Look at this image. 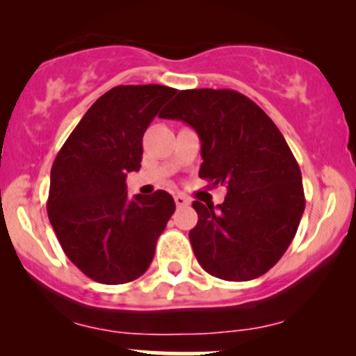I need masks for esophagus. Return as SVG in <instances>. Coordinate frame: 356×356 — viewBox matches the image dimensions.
<instances>
[{
  "mask_svg": "<svg viewBox=\"0 0 356 356\" xmlns=\"http://www.w3.org/2000/svg\"><path fill=\"white\" fill-rule=\"evenodd\" d=\"M174 201H175V204H177L179 207L189 206V204H191V199L186 197V195H184V194H175L174 195Z\"/></svg>",
  "mask_w": 356,
  "mask_h": 356,
  "instance_id": "esophagus-1",
  "label": "esophagus"
}]
</instances>
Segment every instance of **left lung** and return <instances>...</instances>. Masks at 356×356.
Listing matches in <instances>:
<instances>
[{
	"mask_svg": "<svg viewBox=\"0 0 356 356\" xmlns=\"http://www.w3.org/2000/svg\"><path fill=\"white\" fill-rule=\"evenodd\" d=\"M161 117L197 132L199 177L227 189L216 207L192 202L199 220L189 239L199 264L226 281L263 276L291 244L305 211L301 170L283 134L234 90H182Z\"/></svg>",
	"mask_w": 356,
	"mask_h": 356,
	"instance_id": "obj_1",
	"label": "left lung"
}]
</instances>
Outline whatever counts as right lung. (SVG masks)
Returning a JSON list of instances; mask_svg holds the SVG:
<instances>
[{
    "instance_id": "add662e5",
    "label": "right lung",
    "mask_w": 356,
    "mask_h": 356,
    "mask_svg": "<svg viewBox=\"0 0 356 356\" xmlns=\"http://www.w3.org/2000/svg\"><path fill=\"white\" fill-rule=\"evenodd\" d=\"M175 88L118 85L87 110L51 167L47 211L61 249L97 283L137 280L175 211L172 195L127 194L140 169L142 137Z\"/></svg>"
}]
</instances>
